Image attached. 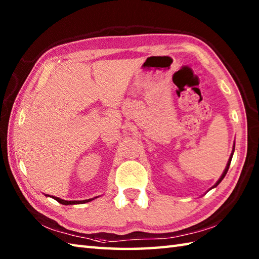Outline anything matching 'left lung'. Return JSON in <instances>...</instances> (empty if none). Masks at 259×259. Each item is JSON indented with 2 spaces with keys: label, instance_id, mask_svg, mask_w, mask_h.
I'll return each mask as SVG.
<instances>
[{
  "label": "left lung",
  "instance_id": "1",
  "mask_svg": "<svg viewBox=\"0 0 259 259\" xmlns=\"http://www.w3.org/2000/svg\"><path fill=\"white\" fill-rule=\"evenodd\" d=\"M234 151H235V145H234V148H233V152H232V155H230V157H229V160H228V162H227V166H226V168H225V170H224V172H223V175H222V177L218 179V181L216 184H214L211 188H214V187H217L219 184L222 183V180L225 178V176H226V174H227V171H228V169H229V166H230V162H232V158H233V155H234Z\"/></svg>",
  "mask_w": 259,
  "mask_h": 259
}]
</instances>
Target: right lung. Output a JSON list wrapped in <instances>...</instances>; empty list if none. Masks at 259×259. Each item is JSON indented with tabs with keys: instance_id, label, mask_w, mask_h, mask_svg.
I'll list each match as a JSON object with an SVG mask.
<instances>
[{
	"instance_id": "1",
	"label": "right lung",
	"mask_w": 259,
	"mask_h": 259,
	"mask_svg": "<svg viewBox=\"0 0 259 259\" xmlns=\"http://www.w3.org/2000/svg\"><path fill=\"white\" fill-rule=\"evenodd\" d=\"M46 196H49V197H52L53 199H56L58 202L62 203V205H80V203H85V202H89L93 199H96V198L98 197H95V198H91V199H85V200H64V199H61V198L59 197H54V196H50V195H46Z\"/></svg>"
}]
</instances>
